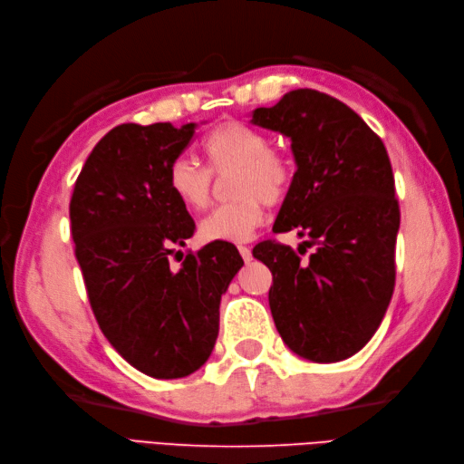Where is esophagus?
<instances>
[{
	"label": "esophagus",
	"instance_id": "obj_1",
	"mask_svg": "<svg viewBox=\"0 0 464 464\" xmlns=\"http://www.w3.org/2000/svg\"><path fill=\"white\" fill-rule=\"evenodd\" d=\"M237 251H240V256H242V259H244L246 263L251 261V249H249L247 246H237Z\"/></svg>",
	"mask_w": 464,
	"mask_h": 464
}]
</instances>
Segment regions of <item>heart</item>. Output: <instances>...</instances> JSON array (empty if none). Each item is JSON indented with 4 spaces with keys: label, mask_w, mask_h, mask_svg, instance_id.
Returning <instances> with one entry per match:
<instances>
[{
    "label": "heart",
    "mask_w": 464,
    "mask_h": 464,
    "mask_svg": "<svg viewBox=\"0 0 464 464\" xmlns=\"http://www.w3.org/2000/svg\"><path fill=\"white\" fill-rule=\"evenodd\" d=\"M201 152L207 168L188 159H176L168 168L166 184L174 198L189 210H203L213 198V174L234 172L230 193L234 201L217 207L199 224L205 242H246L265 218V203L286 199L294 181V162L283 149L266 145L263 131L228 120L210 130Z\"/></svg>",
    "instance_id": "b5f03b06"
}]
</instances>
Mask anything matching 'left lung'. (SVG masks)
Masks as SVG:
<instances>
[{
    "instance_id": "1",
    "label": "left lung",
    "mask_w": 464,
    "mask_h": 464,
    "mask_svg": "<svg viewBox=\"0 0 464 464\" xmlns=\"http://www.w3.org/2000/svg\"><path fill=\"white\" fill-rule=\"evenodd\" d=\"M256 125L290 137L298 170L275 232L307 237L301 254L265 240L254 256L269 266V305L292 353L341 362L366 346L395 290L401 208L387 149L353 108L314 89L257 108ZM304 245H317L307 260Z\"/></svg>"
}]
</instances>
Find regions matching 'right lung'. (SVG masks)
<instances>
[{"instance_id":"obj_1","label":"right lung","mask_w":464,"mask_h":464,"mask_svg":"<svg viewBox=\"0 0 464 464\" xmlns=\"http://www.w3.org/2000/svg\"><path fill=\"white\" fill-rule=\"evenodd\" d=\"M195 123H121L96 143L69 203L75 257L98 327L118 354L157 379L199 370L218 336V305L242 257L228 244L170 265L195 222L168 189V168Z\"/></svg>"}]
</instances>
